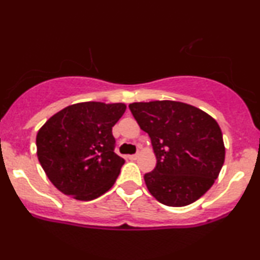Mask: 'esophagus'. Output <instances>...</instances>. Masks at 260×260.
Here are the masks:
<instances>
[{"mask_svg":"<svg viewBox=\"0 0 260 260\" xmlns=\"http://www.w3.org/2000/svg\"><path fill=\"white\" fill-rule=\"evenodd\" d=\"M128 159H129V160H137V159H138V154L129 155V156H128Z\"/></svg>","mask_w":260,"mask_h":260,"instance_id":"esophagus-1","label":"esophagus"}]
</instances>
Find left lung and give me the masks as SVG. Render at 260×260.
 <instances>
[{"mask_svg":"<svg viewBox=\"0 0 260 260\" xmlns=\"http://www.w3.org/2000/svg\"><path fill=\"white\" fill-rule=\"evenodd\" d=\"M129 110L156 155L155 169L144 175L151 196L168 207L198 201L214 184L225 160L217 122L178 101L133 103Z\"/></svg>","mask_w":260,"mask_h":260,"instance_id":"8db88e82","label":"left lung"}]
</instances>
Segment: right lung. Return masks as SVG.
Listing matches in <instances>:
<instances>
[{
    "instance_id": "right-lung-1",
    "label": "right lung",
    "mask_w": 260,
    "mask_h": 260,
    "mask_svg": "<svg viewBox=\"0 0 260 260\" xmlns=\"http://www.w3.org/2000/svg\"><path fill=\"white\" fill-rule=\"evenodd\" d=\"M124 104H74L53 115L38 132V159L66 196L92 201L113 186L124 160L115 153L112 127Z\"/></svg>"
}]
</instances>
